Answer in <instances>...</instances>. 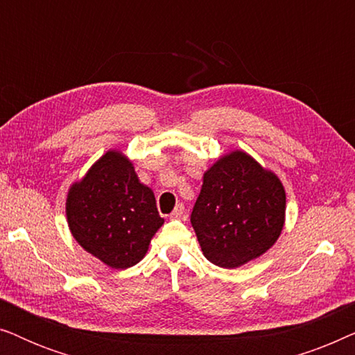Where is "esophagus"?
<instances>
[{"label": "esophagus", "instance_id": "1", "mask_svg": "<svg viewBox=\"0 0 355 355\" xmlns=\"http://www.w3.org/2000/svg\"><path fill=\"white\" fill-rule=\"evenodd\" d=\"M184 213H186V208H184L182 203H178L176 208H174V210L171 211V215H169V216H171L173 220H181V218L184 216Z\"/></svg>", "mask_w": 355, "mask_h": 355}]
</instances>
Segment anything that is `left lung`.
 <instances>
[{
    "instance_id": "1",
    "label": "left lung",
    "mask_w": 355,
    "mask_h": 355,
    "mask_svg": "<svg viewBox=\"0 0 355 355\" xmlns=\"http://www.w3.org/2000/svg\"><path fill=\"white\" fill-rule=\"evenodd\" d=\"M284 220L283 182L242 150L207 169L191 215L203 255L221 268H239L263 255L278 241Z\"/></svg>"
}]
</instances>
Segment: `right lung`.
<instances>
[{
	"label": "right lung",
	"instance_id": "1",
	"mask_svg": "<svg viewBox=\"0 0 355 355\" xmlns=\"http://www.w3.org/2000/svg\"><path fill=\"white\" fill-rule=\"evenodd\" d=\"M66 218L79 245L114 270L139 263L164 223L153 191L139 181L132 162L118 150H108L72 184Z\"/></svg>",
	"mask_w": 355,
	"mask_h": 355
}]
</instances>
